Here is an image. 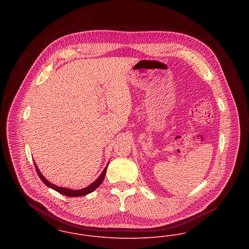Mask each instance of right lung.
Listing matches in <instances>:
<instances>
[{"mask_svg": "<svg viewBox=\"0 0 249 249\" xmlns=\"http://www.w3.org/2000/svg\"><path fill=\"white\" fill-rule=\"evenodd\" d=\"M34 163H35V162H34ZM107 165H108V164H107ZM107 165L106 166V168L104 169V171H103L102 174L100 175L99 178H98L94 182L92 183V184H90L89 186L84 188L82 190H71V189H67V188H62V187L55 186V185H53V184L49 182V181L41 175V173H40L39 170L37 169V166L35 164V167H36V173H37L39 178L42 180V182H44V184H45L46 186L50 187L53 190L58 192V193L61 194V195H64V196H66L76 197V196H86V195H89V194L92 193L94 190H96V189L99 187L100 185L102 184V182L104 181V179H105V176H106V173H107Z\"/></svg>", "mask_w": 249, "mask_h": 249, "instance_id": "1", "label": "right lung"}]
</instances>
